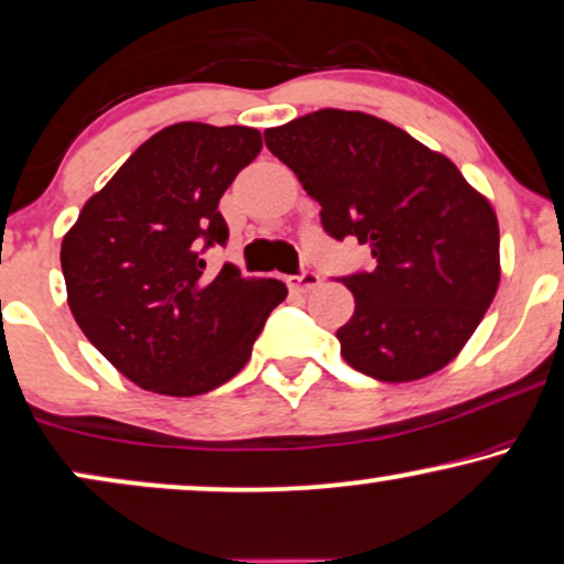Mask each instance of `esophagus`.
Listing matches in <instances>:
<instances>
[{
    "label": "esophagus",
    "instance_id": "34e87169",
    "mask_svg": "<svg viewBox=\"0 0 564 564\" xmlns=\"http://www.w3.org/2000/svg\"><path fill=\"white\" fill-rule=\"evenodd\" d=\"M286 283L294 294H306V291L317 289L319 283H323V278H319L317 273H312V270H304V273H299V275H289Z\"/></svg>",
    "mask_w": 564,
    "mask_h": 564
}]
</instances>
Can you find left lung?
<instances>
[{
  "instance_id": "obj_1",
  "label": "left lung",
  "mask_w": 564,
  "mask_h": 564,
  "mask_svg": "<svg viewBox=\"0 0 564 564\" xmlns=\"http://www.w3.org/2000/svg\"><path fill=\"white\" fill-rule=\"evenodd\" d=\"M335 239L369 245L375 270L340 278L354 315L340 354L382 382L440 372L468 344L500 286L495 208L458 166L365 111L319 109L265 130Z\"/></svg>"
}]
</instances>
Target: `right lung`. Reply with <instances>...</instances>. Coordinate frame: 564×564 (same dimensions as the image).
Here are the masks:
<instances>
[{"instance_id": "obj_1", "label": "right lung", "mask_w": 564, "mask_h": 564, "mask_svg": "<svg viewBox=\"0 0 564 564\" xmlns=\"http://www.w3.org/2000/svg\"><path fill=\"white\" fill-rule=\"evenodd\" d=\"M260 148L252 127L171 124L142 142L64 234L73 317L142 390L189 398L229 382L289 294L275 278H241L234 265L205 273L203 249L229 241L220 197Z\"/></svg>"}]
</instances>
